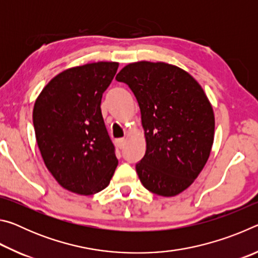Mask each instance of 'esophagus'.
Returning a JSON list of instances; mask_svg holds the SVG:
<instances>
[{
	"mask_svg": "<svg viewBox=\"0 0 258 258\" xmlns=\"http://www.w3.org/2000/svg\"><path fill=\"white\" fill-rule=\"evenodd\" d=\"M116 145H117V147L119 148V149H123L124 146H125V139H117L116 140Z\"/></svg>",
	"mask_w": 258,
	"mask_h": 258,
	"instance_id": "obj_1",
	"label": "esophagus"
}]
</instances>
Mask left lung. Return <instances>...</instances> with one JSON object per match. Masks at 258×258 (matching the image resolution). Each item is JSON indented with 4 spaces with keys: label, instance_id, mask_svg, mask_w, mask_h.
<instances>
[{
    "label": "left lung",
    "instance_id": "obj_1",
    "mask_svg": "<svg viewBox=\"0 0 258 258\" xmlns=\"http://www.w3.org/2000/svg\"><path fill=\"white\" fill-rule=\"evenodd\" d=\"M116 80L132 90L141 110L147 150L135 169L152 194L172 197L189 187L211 154L213 108L190 74L165 62L130 63Z\"/></svg>",
    "mask_w": 258,
    "mask_h": 258
}]
</instances>
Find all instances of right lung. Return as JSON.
Masks as SVG:
<instances>
[{"mask_svg":"<svg viewBox=\"0 0 258 258\" xmlns=\"http://www.w3.org/2000/svg\"><path fill=\"white\" fill-rule=\"evenodd\" d=\"M117 62L67 69L38 95L33 124L44 164L59 184L78 195L103 190L118 165L101 113L104 91Z\"/></svg>","mask_w":258,"mask_h":258,"instance_id":"right-lung-1","label":"right lung"}]
</instances>
